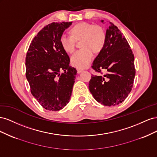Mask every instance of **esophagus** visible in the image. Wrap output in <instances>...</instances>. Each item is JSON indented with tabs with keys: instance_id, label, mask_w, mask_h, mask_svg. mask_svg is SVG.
Masks as SVG:
<instances>
[{
	"instance_id": "obj_1",
	"label": "esophagus",
	"mask_w": 157,
	"mask_h": 157,
	"mask_svg": "<svg viewBox=\"0 0 157 157\" xmlns=\"http://www.w3.org/2000/svg\"><path fill=\"white\" fill-rule=\"evenodd\" d=\"M82 72V69H77V73L79 74L80 73Z\"/></svg>"
}]
</instances>
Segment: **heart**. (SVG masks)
<instances>
[{
  "instance_id": "1",
  "label": "heart",
  "mask_w": 157,
  "mask_h": 157,
  "mask_svg": "<svg viewBox=\"0 0 157 157\" xmlns=\"http://www.w3.org/2000/svg\"><path fill=\"white\" fill-rule=\"evenodd\" d=\"M69 32L71 36L62 35L59 38L61 48L66 53L71 54L75 50V41L80 40L82 49L71 56V63L77 69H86L93 59V52L98 54L105 46L106 33L101 27L88 22L77 23Z\"/></svg>"
}]
</instances>
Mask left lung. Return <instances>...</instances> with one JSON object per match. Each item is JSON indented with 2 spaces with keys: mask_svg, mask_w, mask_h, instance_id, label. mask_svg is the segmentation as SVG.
<instances>
[{
  "mask_svg": "<svg viewBox=\"0 0 157 157\" xmlns=\"http://www.w3.org/2000/svg\"><path fill=\"white\" fill-rule=\"evenodd\" d=\"M109 23L105 46L92 66L97 72L103 70L105 73L92 76L89 90L98 102L110 107L124 101L130 93L136 69L134 56L126 38L117 26Z\"/></svg>",
  "mask_w": 157,
  "mask_h": 157,
  "instance_id": "8db88e82",
  "label": "left lung"
}]
</instances>
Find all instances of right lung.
<instances>
[{
  "mask_svg": "<svg viewBox=\"0 0 157 157\" xmlns=\"http://www.w3.org/2000/svg\"><path fill=\"white\" fill-rule=\"evenodd\" d=\"M72 22L52 23L31 41L25 58L26 78L31 94L42 107L57 111L69 103L77 71L69 66V57L59 38Z\"/></svg>",
  "mask_w": 157,
  "mask_h": 157,
  "instance_id": "add662e5",
  "label": "right lung"
}]
</instances>
